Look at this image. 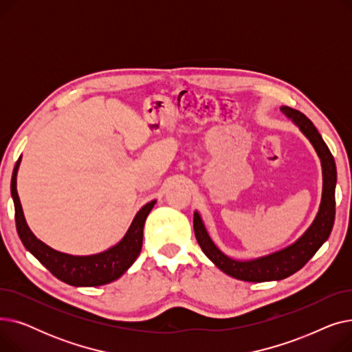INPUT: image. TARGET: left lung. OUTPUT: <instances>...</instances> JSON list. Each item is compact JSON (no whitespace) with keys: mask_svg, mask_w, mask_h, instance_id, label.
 Here are the masks:
<instances>
[{"mask_svg":"<svg viewBox=\"0 0 352 352\" xmlns=\"http://www.w3.org/2000/svg\"><path fill=\"white\" fill-rule=\"evenodd\" d=\"M283 113L292 120L302 134L309 140L321 160L322 166V198L318 214L311 227L289 247L250 261H238L219 251L210 238L199 214L194 212L195 238L204 254L223 272L236 280L248 283L278 281L301 270L320 247L327 241L336 219V186L337 166L318 129L302 113L289 107H281Z\"/></svg>","mask_w":352,"mask_h":352,"instance_id":"8db88e82","label":"left lung"}]
</instances>
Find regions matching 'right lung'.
<instances>
[{"instance_id": "add662e5", "label": "right lung", "mask_w": 352, "mask_h": 352, "mask_svg": "<svg viewBox=\"0 0 352 352\" xmlns=\"http://www.w3.org/2000/svg\"><path fill=\"white\" fill-rule=\"evenodd\" d=\"M21 157L18 158L11 178V195L15 208V226L24 247L54 276L74 287H98L109 284L134 264L141 252L145 219L155 206V199L145 204L134 217L131 226L118 244L94 255H69L54 250L40 241L28 228L24 218L20 197L16 192V173Z\"/></svg>"}]
</instances>
